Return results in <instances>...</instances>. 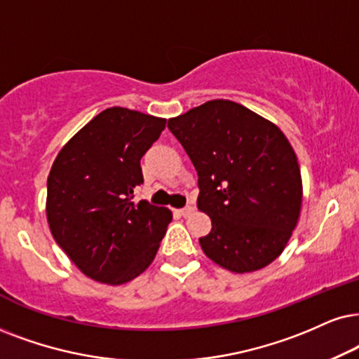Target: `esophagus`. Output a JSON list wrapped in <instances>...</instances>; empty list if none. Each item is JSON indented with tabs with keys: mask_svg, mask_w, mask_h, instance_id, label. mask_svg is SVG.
I'll use <instances>...</instances> for the list:
<instances>
[{
	"mask_svg": "<svg viewBox=\"0 0 359 359\" xmlns=\"http://www.w3.org/2000/svg\"><path fill=\"white\" fill-rule=\"evenodd\" d=\"M192 212H194V207H192V205H187V207L180 208V210H179V213H180V215H182V217H189Z\"/></svg>",
	"mask_w": 359,
	"mask_h": 359,
	"instance_id": "esophagus-1",
	"label": "esophagus"
}]
</instances>
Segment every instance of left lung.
Here are the masks:
<instances>
[{"instance_id":"1","label":"left lung","mask_w":359,"mask_h":359,"mask_svg":"<svg viewBox=\"0 0 359 359\" xmlns=\"http://www.w3.org/2000/svg\"><path fill=\"white\" fill-rule=\"evenodd\" d=\"M167 127L198 175L205 255L233 273L260 270L287 247L302 208V174L285 134L242 104L215 99Z\"/></svg>"}]
</instances>
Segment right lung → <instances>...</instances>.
Segmentation results:
<instances>
[{
	"instance_id": "obj_1",
	"label": "right lung",
	"mask_w": 359,
	"mask_h": 359,
	"mask_svg": "<svg viewBox=\"0 0 359 359\" xmlns=\"http://www.w3.org/2000/svg\"><path fill=\"white\" fill-rule=\"evenodd\" d=\"M165 119L109 107L72 137L48 177L46 215L54 240L89 278L134 280L151 265L172 212L134 201L140 158Z\"/></svg>"
}]
</instances>
